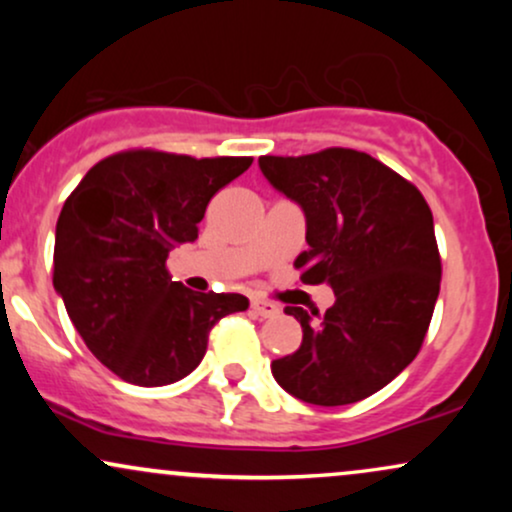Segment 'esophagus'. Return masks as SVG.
Segmentation results:
<instances>
[{
  "mask_svg": "<svg viewBox=\"0 0 512 512\" xmlns=\"http://www.w3.org/2000/svg\"><path fill=\"white\" fill-rule=\"evenodd\" d=\"M250 308H252V313L260 315V317L279 315V305H274V303H269V301H262V298H252Z\"/></svg>",
  "mask_w": 512,
  "mask_h": 512,
  "instance_id": "34e87169",
  "label": "esophagus"
}]
</instances>
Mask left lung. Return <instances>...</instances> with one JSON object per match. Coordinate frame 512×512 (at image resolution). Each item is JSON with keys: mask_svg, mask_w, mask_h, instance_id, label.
<instances>
[{"mask_svg": "<svg viewBox=\"0 0 512 512\" xmlns=\"http://www.w3.org/2000/svg\"><path fill=\"white\" fill-rule=\"evenodd\" d=\"M279 192L301 204L308 250L303 284H330L325 315L286 305L303 342L272 363L276 383L320 407L361 402L419 354L440 291V255L424 195L356 149L260 156Z\"/></svg>", "mask_w": 512, "mask_h": 512, "instance_id": "8db88e82", "label": "left lung"}]
</instances>
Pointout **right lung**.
<instances>
[{"label":"right lung","instance_id":"obj_1","mask_svg":"<svg viewBox=\"0 0 512 512\" xmlns=\"http://www.w3.org/2000/svg\"><path fill=\"white\" fill-rule=\"evenodd\" d=\"M250 163L129 149L98 161L64 202L52 284L91 354L125 383L185 378L207 354L211 327L248 310L240 293L173 281L166 260L197 240L211 197Z\"/></svg>","mask_w":512,"mask_h":512}]
</instances>
